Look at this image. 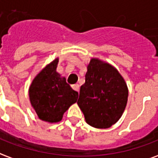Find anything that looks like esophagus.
Instances as JSON below:
<instances>
[{
	"label": "esophagus",
	"mask_w": 158,
	"mask_h": 158,
	"mask_svg": "<svg viewBox=\"0 0 158 158\" xmlns=\"http://www.w3.org/2000/svg\"><path fill=\"white\" fill-rule=\"evenodd\" d=\"M79 85L78 84H75V85H72V88L73 90L77 91V92H79Z\"/></svg>",
	"instance_id": "esophagus-1"
}]
</instances>
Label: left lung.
Here are the masks:
<instances>
[{
    "instance_id": "obj_1",
    "label": "left lung",
    "mask_w": 158,
    "mask_h": 158,
    "mask_svg": "<svg viewBox=\"0 0 158 158\" xmlns=\"http://www.w3.org/2000/svg\"><path fill=\"white\" fill-rule=\"evenodd\" d=\"M127 100V85L119 72L108 63L92 59L77 101L87 124L98 129L112 126L121 117Z\"/></svg>"
}]
</instances>
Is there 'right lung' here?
I'll list each match as a JSON object with an SVG mask.
<instances>
[{
	"label": "right lung",
	"instance_id": "1",
	"mask_svg": "<svg viewBox=\"0 0 158 158\" xmlns=\"http://www.w3.org/2000/svg\"><path fill=\"white\" fill-rule=\"evenodd\" d=\"M59 59L46 65L29 87V99L38 117L43 121H60L64 113L77 101L78 93L56 72Z\"/></svg>",
	"mask_w": 158,
	"mask_h": 158
}]
</instances>
